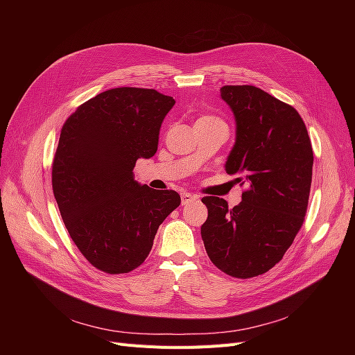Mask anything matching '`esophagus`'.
<instances>
[{"mask_svg": "<svg viewBox=\"0 0 355 355\" xmlns=\"http://www.w3.org/2000/svg\"><path fill=\"white\" fill-rule=\"evenodd\" d=\"M197 200H198L197 196L189 194V192H184V194H182V206H187V204L194 202V201H197Z\"/></svg>", "mask_w": 355, "mask_h": 355, "instance_id": "obj_1", "label": "esophagus"}]
</instances>
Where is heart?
Instances as JSON below:
<instances>
[{"mask_svg":"<svg viewBox=\"0 0 355 355\" xmlns=\"http://www.w3.org/2000/svg\"><path fill=\"white\" fill-rule=\"evenodd\" d=\"M204 118H206V120H216V118H211V116H202L200 120H204Z\"/></svg>","mask_w":355,"mask_h":355,"instance_id":"heart-1","label":"heart"}]
</instances>
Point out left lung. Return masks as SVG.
I'll list each match as a JSON object with an SVG mask.
<instances>
[{"label":"left lung","mask_w":355,"mask_h":355,"mask_svg":"<svg viewBox=\"0 0 355 355\" xmlns=\"http://www.w3.org/2000/svg\"><path fill=\"white\" fill-rule=\"evenodd\" d=\"M235 118L225 170L247 185L232 209L204 197L201 239L210 261L235 278L265 274L283 259L304 223L313 179V146L297 111L254 85H223Z\"/></svg>","instance_id":"left-lung-1"}]
</instances>
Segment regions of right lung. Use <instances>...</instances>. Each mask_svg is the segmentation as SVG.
<instances>
[{
    "mask_svg": "<svg viewBox=\"0 0 355 355\" xmlns=\"http://www.w3.org/2000/svg\"><path fill=\"white\" fill-rule=\"evenodd\" d=\"M175 99L154 89L118 87L78 106L63 124L51 184L60 216L78 250L106 274L142 265L157 230L180 204L176 191L135 180L151 158Z\"/></svg>",
    "mask_w": 355,
    "mask_h": 355,
    "instance_id": "obj_1",
    "label": "right lung"
}]
</instances>
